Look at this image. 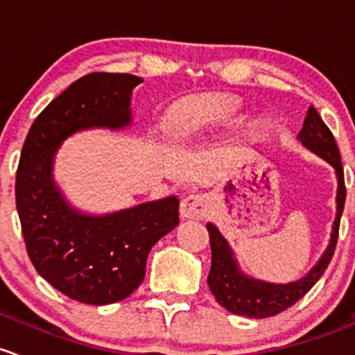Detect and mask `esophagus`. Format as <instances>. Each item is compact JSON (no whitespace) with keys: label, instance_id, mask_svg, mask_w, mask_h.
Masks as SVG:
<instances>
[{"label":"esophagus","instance_id":"esophagus-1","mask_svg":"<svg viewBox=\"0 0 355 355\" xmlns=\"http://www.w3.org/2000/svg\"><path fill=\"white\" fill-rule=\"evenodd\" d=\"M210 210V202L202 193L198 195L186 196L181 202V217L182 218H202Z\"/></svg>","mask_w":355,"mask_h":355}]
</instances>
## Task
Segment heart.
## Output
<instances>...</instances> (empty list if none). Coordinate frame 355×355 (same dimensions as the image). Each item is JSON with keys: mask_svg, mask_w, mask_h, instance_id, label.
<instances>
[{"mask_svg": "<svg viewBox=\"0 0 355 355\" xmlns=\"http://www.w3.org/2000/svg\"><path fill=\"white\" fill-rule=\"evenodd\" d=\"M239 118V102L232 97H211L196 104L178 130V137L186 140L205 128L231 124Z\"/></svg>", "mask_w": 355, "mask_h": 355, "instance_id": "obj_1", "label": "heart"}]
</instances>
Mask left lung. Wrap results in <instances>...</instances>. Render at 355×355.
I'll return each instance as SVG.
<instances>
[{
  "label": "left lung",
  "mask_w": 355,
  "mask_h": 355,
  "mask_svg": "<svg viewBox=\"0 0 355 355\" xmlns=\"http://www.w3.org/2000/svg\"><path fill=\"white\" fill-rule=\"evenodd\" d=\"M297 138L306 148H309L321 159L327 160L330 166H334L335 174H337V215H335L334 227H331L330 243H328L324 253L321 254L320 261L309 270L308 275L295 282L270 284L241 272L225 237L218 232L214 224H207L211 248V268L207 280L208 287L218 304L234 314L250 318H268L286 311L311 291L314 284L321 279L335 253L340 217L343 205H345V181H343L340 152H338L334 135L313 105L308 109V114H306L304 124H302V130L299 131Z\"/></svg>",
  "instance_id": "obj_1"
}]
</instances>
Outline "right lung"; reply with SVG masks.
Returning a JSON list of instances; mask_svg holds the SVG:
<instances>
[{
	"label": "right lung",
	"instance_id": "obj_1",
	"mask_svg": "<svg viewBox=\"0 0 355 355\" xmlns=\"http://www.w3.org/2000/svg\"><path fill=\"white\" fill-rule=\"evenodd\" d=\"M141 82L128 73L82 76L37 116L21 148L15 200L28 258L44 280L85 304L126 299L144 280L153 244L179 224L178 196L87 215L53 179L58 148L73 133L131 124V92Z\"/></svg>",
	"mask_w": 355,
	"mask_h": 355
}]
</instances>
